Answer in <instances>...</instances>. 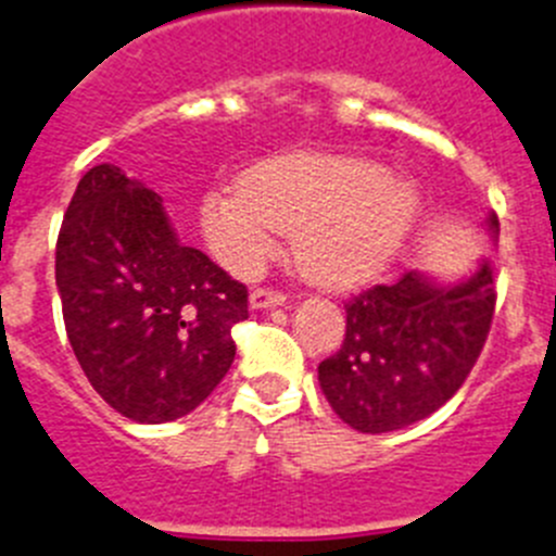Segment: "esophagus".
Segmentation results:
<instances>
[{
    "label": "esophagus",
    "instance_id": "obj_1",
    "mask_svg": "<svg viewBox=\"0 0 556 556\" xmlns=\"http://www.w3.org/2000/svg\"><path fill=\"white\" fill-rule=\"evenodd\" d=\"M285 299H288V293H282V290L257 288L252 290V295H249V304H252V309H268V307H279V304H285Z\"/></svg>",
    "mask_w": 556,
    "mask_h": 556
}]
</instances>
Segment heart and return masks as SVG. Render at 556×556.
Instances as JSON below:
<instances>
[{
	"instance_id": "heart-1",
	"label": "heart",
	"mask_w": 556,
	"mask_h": 556,
	"mask_svg": "<svg viewBox=\"0 0 556 556\" xmlns=\"http://www.w3.org/2000/svg\"><path fill=\"white\" fill-rule=\"evenodd\" d=\"M419 216V194L383 164L354 155L285 153L261 161L243 186L207 191L200 225L232 274H252L295 232V261L324 288H354L395 261Z\"/></svg>"
}]
</instances>
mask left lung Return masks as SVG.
I'll list each match as a JSON object with an SVG mask.
<instances>
[{
  "label": "left lung",
  "mask_w": 556,
  "mask_h": 556,
  "mask_svg": "<svg viewBox=\"0 0 556 556\" xmlns=\"http://www.w3.org/2000/svg\"><path fill=\"white\" fill-rule=\"evenodd\" d=\"M500 232V219L489 216ZM496 307L491 261L469 279L435 285L406 271L345 304V340L318 365L326 401L359 433H389L430 417L460 389L489 340Z\"/></svg>",
  "instance_id": "8db88e82"
}]
</instances>
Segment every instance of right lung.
I'll return each instance as SVG.
<instances>
[{"label":"right lung","mask_w":556,"mask_h":556,"mask_svg":"<svg viewBox=\"0 0 556 556\" xmlns=\"http://www.w3.org/2000/svg\"><path fill=\"white\" fill-rule=\"evenodd\" d=\"M67 340L98 395L134 422L194 412L236 359L247 285L184 247L161 197L114 164L76 186L56 238Z\"/></svg>","instance_id":"right-lung-1"}]
</instances>
